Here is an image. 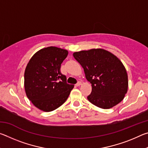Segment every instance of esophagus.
<instances>
[{
  "instance_id": "1",
  "label": "esophagus",
  "mask_w": 148,
  "mask_h": 148,
  "mask_svg": "<svg viewBox=\"0 0 148 148\" xmlns=\"http://www.w3.org/2000/svg\"><path fill=\"white\" fill-rule=\"evenodd\" d=\"M81 85H82V82H77V83L76 84V86L78 87V86H81Z\"/></svg>"
}]
</instances>
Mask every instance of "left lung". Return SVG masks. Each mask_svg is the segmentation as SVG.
<instances>
[{"label":"left lung","mask_w":148,"mask_h":148,"mask_svg":"<svg viewBox=\"0 0 148 148\" xmlns=\"http://www.w3.org/2000/svg\"><path fill=\"white\" fill-rule=\"evenodd\" d=\"M73 56L91 84L92 91L87 97L91 103L109 109L123 101L128 90V76L116 56L98 48L74 52Z\"/></svg>","instance_id":"left-lung-1"}]
</instances>
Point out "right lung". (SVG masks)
Returning a JSON list of instances; mask_svg holds the SVG:
<instances>
[{
    "mask_svg": "<svg viewBox=\"0 0 148 148\" xmlns=\"http://www.w3.org/2000/svg\"><path fill=\"white\" fill-rule=\"evenodd\" d=\"M67 50L50 46L34 54L24 74L27 98L44 112L58 108L68 99L74 85L66 83L61 73V65L68 56Z\"/></svg>",
    "mask_w": 148,
    "mask_h": 148,
    "instance_id": "1",
    "label": "right lung"
}]
</instances>
